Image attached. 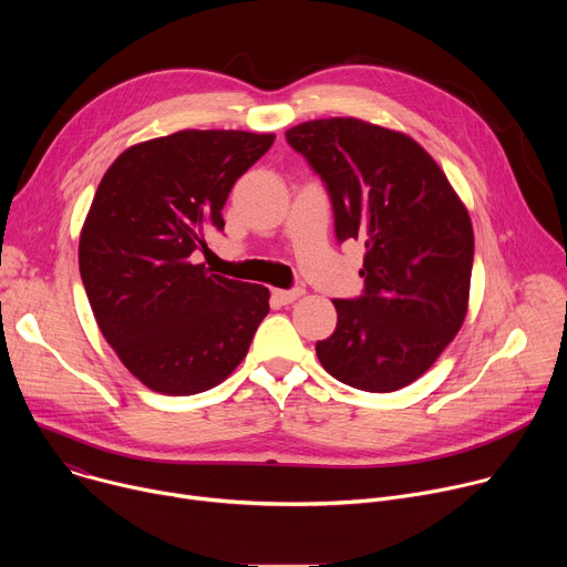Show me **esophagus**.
<instances>
[{"label": "esophagus", "mask_w": 567, "mask_h": 567, "mask_svg": "<svg viewBox=\"0 0 567 567\" xmlns=\"http://www.w3.org/2000/svg\"><path fill=\"white\" fill-rule=\"evenodd\" d=\"M302 296H305V289H274V298L280 305H291V302H296Z\"/></svg>", "instance_id": "1"}]
</instances>
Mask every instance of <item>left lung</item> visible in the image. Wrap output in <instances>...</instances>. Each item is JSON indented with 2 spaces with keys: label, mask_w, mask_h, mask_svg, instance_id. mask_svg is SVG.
Instances as JSON below:
<instances>
[{
  "label": "left lung",
  "mask_w": 567,
  "mask_h": 567,
  "mask_svg": "<svg viewBox=\"0 0 567 567\" xmlns=\"http://www.w3.org/2000/svg\"><path fill=\"white\" fill-rule=\"evenodd\" d=\"M287 143L326 182L337 239L365 245L363 296L332 300L330 339L316 343L334 379L392 392L420 379L462 328L473 226L435 158L409 134L361 118H318Z\"/></svg>",
  "instance_id": "left-lung-1"
}]
</instances>
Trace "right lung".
<instances>
[{
	"label": "right lung",
	"mask_w": 567,
	"mask_h": 567,
	"mask_svg": "<svg viewBox=\"0 0 567 567\" xmlns=\"http://www.w3.org/2000/svg\"><path fill=\"white\" fill-rule=\"evenodd\" d=\"M274 138L182 130L127 147L99 184L80 230V278L105 341L154 392L221 383L269 313L267 287L210 274L197 251Z\"/></svg>",
	"instance_id": "obj_1"
}]
</instances>
